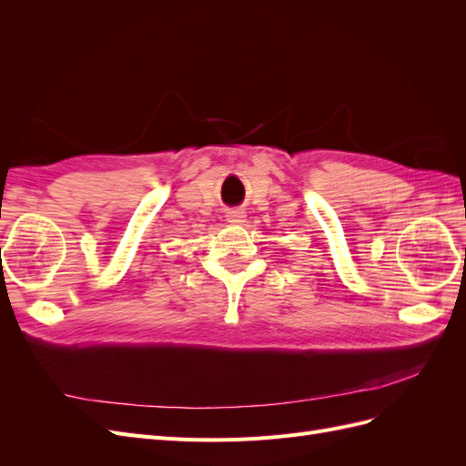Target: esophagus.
Wrapping results in <instances>:
<instances>
[{
	"instance_id": "obj_1",
	"label": "esophagus",
	"mask_w": 466,
	"mask_h": 466,
	"mask_svg": "<svg viewBox=\"0 0 466 466\" xmlns=\"http://www.w3.org/2000/svg\"><path fill=\"white\" fill-rule=\"evenodd\" d=\"M225 218H228V221H231V223H243L247 216H245V211H243V209L235 208V209H229L228 214H225Z\"/></svg>"
}]
</instances>
